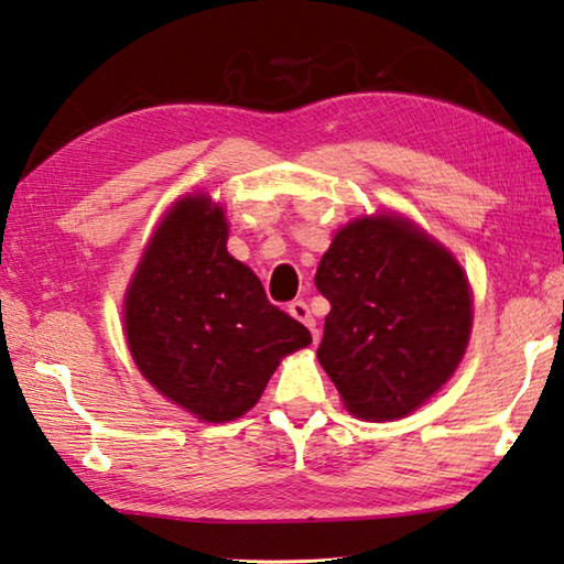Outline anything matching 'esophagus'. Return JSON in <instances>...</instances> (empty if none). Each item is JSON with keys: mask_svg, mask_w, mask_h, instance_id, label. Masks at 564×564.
<instances>
[{"mask_svg": "<svg viewBox=\"0 0 564 564\" xmlns=\"http://www.w3.org/2000/svg\"><path fill=\"white\" fill-rule=\"evenodd\" d=\"M290 314L296 318V322H302L306 328H310V332L314 334V341L318 338V332H316V318L312 316V312H310V306H306V302H302V300H294L292 304H290Z\"/></svg>", "mask_w": 564, "mask_h": 564, "instance_id": "1", "label": "esophagus"}]
</instances>
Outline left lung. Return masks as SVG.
<instances>
[{
  "mask_svg": "<svg viewBox=\"0 0 564 564\" xmlns=\"http://www.w3.org/2000/svg\"><path fill=\"white\" fill-rule=\"evenodd\" d=\"M314 282L332 304L316 358L358 417H405L459 366L471 328L469 284L459 262L412 223H348Z\"/></svg>",
  "mask_w": 564,
  "mask_h": 564,
  "instance_id": "obj_1",
  "label": "left lung"
}]
</instances>
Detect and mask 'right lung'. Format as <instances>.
Here are the masks:
<instances>
[{
    "label": "right lung",
    "mask_w": 564,
    "mask_h": 564,
    "mask_svg": "<svg viewBox=\"0 0 564 564\" xmlns=\"http://www.w3.org/2000/svg\"><path fill=\"white\" fill-rule=\"evenodd\" d=\"M228 223L208 196L169 210L127 290L124 332L142 376L204 422L260 400L280 358L312 344L226 250Z\"/></svg>",
    "instance_id": "right-lung-1"
}]
</instances>
